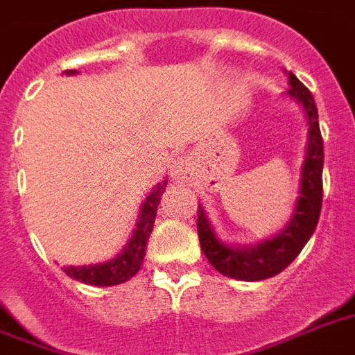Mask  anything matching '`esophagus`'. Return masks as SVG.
<instances>
[{
    "mask_svg": "<svg viewBox=\"0 0 355 355\" xmlns=\"http://www.w3.org/2000/svg\"><path fill=\"white\" fill-rule=\"evenodd\" d=\"M191 177V166H189L188 160H175L171 166V178L175 182H184V180H188Z\"/></svg>",
    "mask_w": 355,
    "mask_h": 355,
    "instance_id": "1",
    "label": "esophagus"
}]
</instances>
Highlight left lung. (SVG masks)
I'll use <instances>...</instances> for the list:
<instances>
[{"label": "left lung", "instance_id": "1", "mask_svg": "<svg viewBox=\"0 0 355 355\" xmlns=\"http://www.w3.org/2000/svg\"><path fill=\"white\" fill-rule=\"evenodd\" d=\"M286 73L291 86L289 94L304 107L309 125L308 156L304 162L300 197H298L297 210L293 214L291 223L280 236L259 243L258 247L232 248L217 239L210 223L206 219L205 208L199 206V211H197L199 214L197 232H199L202 252L214 269L236 280L258 282L280 275L309 241L320 217L324 145H322L319 128V112H317V105H315L311 92L291 71H286Z\"/></svg>", "mask_w": 355, "mask_h": 355}]
</instances>
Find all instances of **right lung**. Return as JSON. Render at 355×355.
<instances>
[{
  "mask_svg": "<svg viewBox=\"0 0 355 355\" xmlns=\"http://www.w3.org/2000/svg\"><path fill=\"white\" fill-rule=\"evenodd\" d=\"M66 73H75V69H68ZM166 184L167 182L158 184L153 189V193L145 199L132 237L128 239L127 247L123 248V252L118 258H114L112 261H107V263L88 265V267H66L64 272L71 276L73 280L90 284V286H118V284L130 280L144 263L145 247H147L149 236L153 232L156 210L160 205L162 193L166 191Z\"/></svg>",
  "mask_w": 355,
  "mask_h": 355,
  "instance_id": "obj_1",
  "label": "right lung"
}]
</instances>
